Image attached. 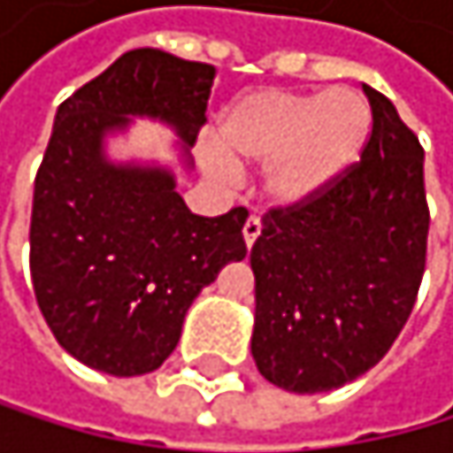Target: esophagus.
<instances>
[{
    "instance_id": "esophagus-1",
    "label": "esophagus",
    "mask_w": 453,
    "mask_h": 453,
    "mask_svg": "<svg viewBox=\"0 0 453 453\" xmlns=\"http://www.w3.org/2000/svg\"><path fill=\"white\" fill-rule=\"evenodd\" d=\"M257 236H260V217L250 214V219L244 222V242H247V247H252Z\"/></svg>"
}]
</instances>
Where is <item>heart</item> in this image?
<instances>
[{"label": "heart", "mask_w": 453, "mask_h": 453, "mask_svg": "<svg viewBox=\"0 0 453 453\" xmlns=\"http://www.w3.org/2000/svg\"><path fill=\"white\" fill-rule=\"evenodd\" d=\"M370 133L372 108L356 89H266L228 111L217 143L234 163H264L266 196L280 206H299L356 165ZM211 168L219 176L231 173L219 154Z\"/></svg>", "instance_id": "1"}]
</instances>
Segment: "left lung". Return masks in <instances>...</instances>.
<instances>
[{
  "mask_svg": "<svg viewBox=\"0 0 453 453\" xmlns=\"http://www.w3.org/2000/svg\"><path fill=\"white\" fill-rule=\"evenodd\" d=\"M372 133L320 196L272 206L252 244V358L269 383L340 388L388 353L426 269L424 146L394 103L364 83Z\"/></svg>",
  "mask_w": 453,
  "mask_h": 453,
  "instance_id": "8db88e82",
  "label": "left lung"
}]
</instances>
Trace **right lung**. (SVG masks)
Returning a JSON list of instances; mask_svg holds the SVG:
<instances>
[{"label": "right lung", "mask_w": 453, "mask_h": 453, "mask_svg": "<svg viewBox=\"0 0 453 453\" xmlns=\"http://www.w3.org/2000/svg\"><path fill=\"white\" fill-rule=\"evenodd\" d=\"M211 83V65L135 48L57 111L35 176L29 266L48 328L86 367L116 378L157 370L201 288L247 255L244 206L201 217L168 171L103 160V135L127 113L160 116L193 146Z\"/></svg>", "instance_id": "obj_1"}]
</instances>
